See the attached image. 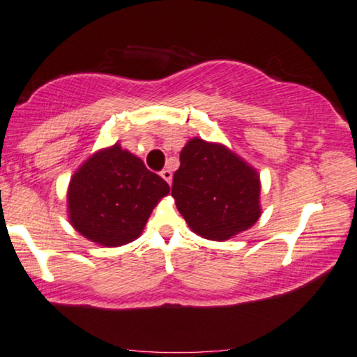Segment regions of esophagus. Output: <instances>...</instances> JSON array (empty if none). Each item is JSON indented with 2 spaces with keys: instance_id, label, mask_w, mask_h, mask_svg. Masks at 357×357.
I'll return each instance as SVG.
<instances>
[{
  "instance_id": "34e87169",
  "label": "esophagus",
  "mask_w": 357,
  "mask_h": 357,
  "mask_svg": "<svg viewBox=\"0 0 357 357\" xmlns=\"http://www.w3.org/2000/svg\"><path fill=\"white\" fill-rule=\"evenodd\" d=\"M161 178L165 179L167 184H171V179H173V173H171L169 169H162L161 171Z\"/></svg>"
}]
</instances>
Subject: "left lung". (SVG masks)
I'll return each mask as SVG.
<instances>
[{
    "label": "left lung",
    "instance_id": "1",
    "mask_svg": "<svg viewBox=\"0 0 357 357\" xmlns=\"http://www.w3.org/2000/svg\"><path fill=\"white\" fill-rule=\"evenodd\" d=\"M179 161L171 196L196 234L226 241L259 220L257 171L226 146L192 137Z\"/></svg>",
    "mask_w": 357,
    "mask_h": 357
}]
</instances>
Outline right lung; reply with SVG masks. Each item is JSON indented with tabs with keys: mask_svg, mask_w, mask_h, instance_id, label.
I'll list each match as a JSON object with an SVG mask.
<instances>
[{
	"mask_svg": "<svg viewBox=\"0 0 357 357\" xmlns=\"http://www.w3.org/2000/svg\"><path fill=\"white\" fill-rule=\"evenodd\" d=\"M169 186L121 146L93 154L73 174L68 214L73 227L106 248L123 246L143 233L153 208Z\"/></svg>",
	"mask_w": 357,
	"mask_h": 357,
	"instance_id": "add662e5",
	"label": "right lung"
}]
</instances>
